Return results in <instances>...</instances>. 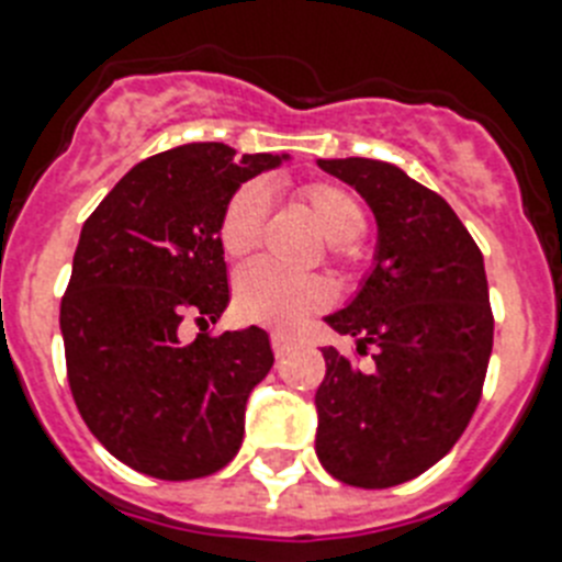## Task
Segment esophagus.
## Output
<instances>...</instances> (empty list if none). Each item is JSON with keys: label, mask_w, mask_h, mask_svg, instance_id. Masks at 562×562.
I'll return each mask as SVG.
<instances>
[{"label": "esophagus", "mask_w": 562, "mask_h": 562, "mask_svg": "<svg viewBox=\"0 0 562 562\" xmlns=\"http://www.w3.org/2000/svg\"><path fill=\"white\" fill-rule=\"evenodd\" d=\"M294 345H296L294 336L280 334V330H274V334H271V348H274L277 356H285L288 350H294Z\"/></svg>", "instance_id": "obj_1"}]
</instances>
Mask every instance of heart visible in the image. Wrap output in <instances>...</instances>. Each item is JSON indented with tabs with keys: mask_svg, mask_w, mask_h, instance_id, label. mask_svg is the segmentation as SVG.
<instances>
[{
	"mask_svg": "<svg viewBox=\"0 0 562 562\" xmlns=\"http://www.w3.org/2000/svg\"><path fill=\"white\" fill-rule=\"evenodd\" d=\"M302 198L330 243H353L368 228V217L359 200L334 183H311L302 189ZM268 203H271L268 189L260 180L243 183L228 198L221 217V246L228 257H243L260 243ZM328 296V285L319 277L294 274L268 260L248 262L234 280L237 314L257 325H271L282 330L296 328L305 316L319 311Z\"/></svg>",
	"mask_w": 562,
	"mask_h": 562,
	"instance_id": "heart-1",
	"label": "heart"
}]
</instances>
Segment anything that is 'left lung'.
Segmentation results:
<instances>
[{
  "mask_svg": "<svg viewBox=\"0 0 562 562\" xmlns=\"http://www.w3.org/2000/svg\"><path fill=\"white\" fill-rule=\"evenodd\" d=\"M316 164L362 194L379 228L359 294L325 316L373 362L322 348L316 456L341 484L387 490L441 461L481 402L495 330L484 254L450 203L398 166Z\"/></svg>",
  "mask_w": 562,
  "mask_h": 562,
  "instance_id": "1",
  "label": "left lung"
}]
</instances>
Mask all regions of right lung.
<instances>
[{"mask_svg":"<svg viewBox=\"0 0 562 562\" xmlns=\"http://www.w3.org/2000/svg\"><path fill=\"white\" fill-rule=\"evenodd\" d=\"M183 144L133 166L87 217L61 300L67 379L90 432L126 467L192 481L243 443L251 390L274 364L257 325L183 339L228 305L221 217L228 198L288 160Z\"/></svg>","mask_w":562,"mask_h":562,"instance_id":"obj_1","label":"right lung"}]
</instances>
